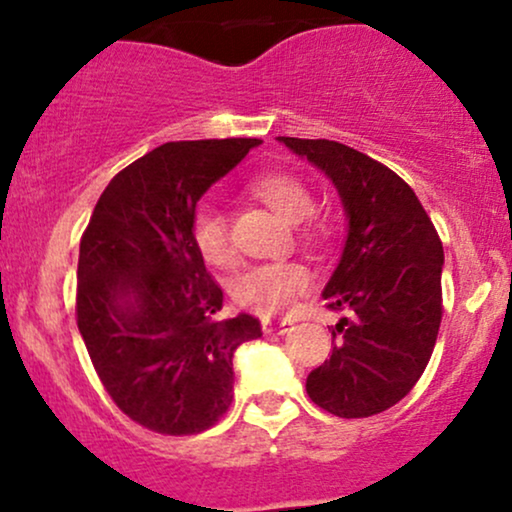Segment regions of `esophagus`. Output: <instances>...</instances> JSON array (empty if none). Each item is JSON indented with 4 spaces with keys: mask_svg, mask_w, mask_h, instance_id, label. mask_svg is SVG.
<instances>
[{
    "mask_svg": "<svg viewBox=\"0 0 512 512\" xmlns=\"http://www.w3.org/2000/svg\"><path fill=\"white\" fill-rule=\"evenodd\" d=\"M262 330L264 334H286L293 330V320H286V317H281V320H269V317H264Z\"/></svg>",
    "mask_w": 512,
    "mask_h": 512,
    "instance_id": "1",
    "label": "esophagus"
}]
</instances>
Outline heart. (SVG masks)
Here are the masks:
<instances>
[{
    "label": "heart",
    "mask_w": 512,
    "mask_h": 512,
    "mask_svg": "<svg viewBox=\"0 0 512 512\" xmlns=\"http://www.w3.org/2000/svg\"><path fill=\"white\" fill-rule=\"evenodd\" d=\"M252 192L286 221H303L313 214L315 199L301 180L289 173H267L252 182ZM192 238L211 264H231L236 250L228 236L226 216L214 207H199L192 216ZM310 286V272L298 262H264L245 269L236 281L240 305L260 315H279Z\"/></svg>",
    "instance_id": "1"
}]
</instances>
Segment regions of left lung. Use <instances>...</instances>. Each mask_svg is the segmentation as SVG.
<instances>
[{
  "label": "left lung",
  "instance_id": "obj_1",
  "mask_svg": "<svg viewBox=\"0 0 512 512\" xmlns=\"http://www.w3.org/2000/svg\"><path fill=\"white\" fill-rule=\"evenodd\" d=\"M332 180L349 221L322 298L346 317L332 356L305 380L317 407L363 419L395 407L421 378L443 317V243L395 170L330 139L276 137Z\"/></svg>",
  "mask_w": 512,
  "mask_h": 512
}]
</instances>
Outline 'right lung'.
<instances>
[{"label":"right lung","instance_id":"1","mask_svg":"<svg viewBox=\"0 0 512 512\" xmlns=\"http://www.w3.org/2000/svg\"><path fill=\"white\" fill-rule=\"evenodd\" d=\"M260 139L168 142L105 187L76 269V325L93 368L132 421L195 436L233 402V354L262 337L257 317L219 320L221 286L192 238L204 192Z\"/></svg>","mask_w":512,"mask_h":512}]
</instances>
